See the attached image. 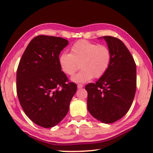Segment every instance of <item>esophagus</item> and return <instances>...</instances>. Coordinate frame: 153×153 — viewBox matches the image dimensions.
<instances>
[{
	"mask_svg": "<svg viewBox=\"0 0 153 153\" xmlns=\"http://www.w3.org/2000/svg\"><path fill=\"white\" fill-rule=\"evenodd\" d=\"M83 87V84H81V83H79V84H77V88H78V89L82 88Z\"/></svg>",
	"mask_w": 153,
	"mask_h": 153,
	"instance_id": "1",
	"label": "esophagus"
}]
</instances>
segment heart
Listing matches in <instances>:
<instances>
[{
	"mask_svg": "<svg viewBox=\"0 0 153 153\" xmlns=\"http://www.w3.org/2000/svg\"><path fill=\"white\" fill-rule=\"evenodd\" d=\"M70 53L64 52L59 57L61 70L73 76L81 67L82 70L72 77L76 82H85L93 77L100 78L108 70L112 53L105 45H98L86 40H79L71 47Z\"/></svg>",
	"mask_w": 153,
	"mask_h": 153,
	"instance_id": "obj_1",
	"label": "heart"
}]
</instances>
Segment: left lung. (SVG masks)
<instances>
[{
  "label": "left lung",
  "mask_w": 153,
  "mask_h": 153,
  "mask_svg": "<svg viewBox=\"0 0 153 153\" xmlns=\"http://www.w3.org/2000/svg\"><path fill=\"white\" fill-rule=\"evenodd\" d=\"M103 38L111 51V64L102 77L85 88L89 113L100 122L111 123L125 116L134 101L137 87L136 64L121 40L112 36Z\"/></svg>",
  "instance_id": "1"
}]
</instances>
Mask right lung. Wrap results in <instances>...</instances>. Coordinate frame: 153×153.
Wrapping results in <instances>:
<instances>
[{
	"instance_id": "obj_1",
	"label": "right lung",
	"mask_w": 153,
	"mask_h": 153,
	"mask_svg": "<svg viewBox=\"0 0 153 153\" xmlns=\"http://www.w3.org/2000/svg\"><path fill=\"white\" fill-rule=\"evenodd\" d=\"M62 37L40 35L25 48L16 72L19 103L32 122L45 128L58 124L69 110L77 85L68 80L59 64L68 44Z\"/></svg>"
}]
</instances>
